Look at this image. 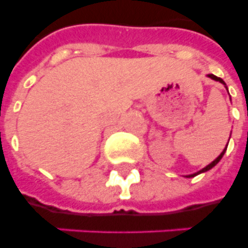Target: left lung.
I'll return each mask as SVG.
<instances>
[{
	"label": "left lung",
	"instance_id": "1",
	"mask_svg": "<svg viewBox=\"0 0 248 248\" xmlns=\"http://www.w3.org/2000/svg\"><path fill=\"white\" fill-rule=\"evenodd\" d=\"M208 77H210V78H212V79H215V81H219V82H221V83H224V85H225V82H224L223 79L221 78H219V77H216V76H214V75H208ZM225 151H227V148H225V149H224L223 152H221V153H220V155L219 157H217V158L215 159V161H212L211 163H210V165L208 166H206V167H204V169H202L200 171V172H197V173H193V175H189L188 177H193V176H196V175H198V173H201V172H204V171H208V170L210 169H212V167H214V166L216 165V163L219 162L220 159L223 158V155H224V153H225Z\"/></svg>",
	"mask_w": 248,
	"mask_h": 248
}]
</instances>
